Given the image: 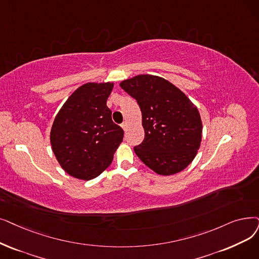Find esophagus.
Returning a JSON list of instances; mask_svg holds the SVG:
<instances>
[{"mask_svg": "<svg viewBox=\"0 0 259 259\" xmlns=\"http://www.w3.org/2000/svg\"><path fill=\"white\" fill-rule=\"evenodd\" d=\"M121 128L123 129V131H127L128 130V123L125 121V122H122L121 123Z\"/></svg>", "mask_w": 259, "mask_h": 259, "instance_id": "1", "label": "esophagus"}]
</instances>
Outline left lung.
<instances>
[{"mask_svg":"<svg viewBox=\"0 0 259 259\" xmlns=\"http://www.w3.org/2000/svg\"><path fill=\"white\" fill-rule=\"evenodd\" d=\"M142 111L145 139L134 152L154 172L170 176L192 163L202 139V121L189 98L162 77L138 75L119 84Z\"/></svg>","mask_w":259,"mask_h":259,"instance_id":"obj_1","label":"left lung"}]
</instances>
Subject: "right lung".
<instances>
[{"mask_svg":"<svg viewBox=\"0 0 259 259\" xmlns=\"http://www.w3.org/2000/svg\"><path fill=\"white\" fill-rule=\"evenodd\" d=\"M113 82H88L67 98L51 130L53 152L63 170L84 180L98 177L113 161L123 130L112 120L107 99Z\"/></svg>","mask_w":259,"mask_h":259,"instance_id":"1","label":"right lung"}]
</instances>
